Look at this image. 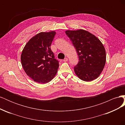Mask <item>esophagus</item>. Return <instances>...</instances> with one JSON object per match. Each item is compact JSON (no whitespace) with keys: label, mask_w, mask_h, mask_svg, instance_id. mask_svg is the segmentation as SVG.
<instances>
[{"label":"esophagus","mask_w":125,"mask_h":125,"mask_svg":"<svg viewBox=\"0 0 125 125\" xmlns=\"http://www.w3.org/2000/svg\"><path fill=\"white\" fill-rule=\"evenodd\" d=\"M68 60V58L67 57H66L65 59H63V62H67Z\"/></svg>","instance_id":"obj_1"}]
</instances>
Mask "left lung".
I'll return each instance as SVG.
<instances>
[{"label": "left lung", "mask_w": 125, "mask_h": 125, "mask_svg": "<svg viewBox=\"0 0 125 125\" xmlns=\"http://www.w3.org/2000/svg\"><path fill=\"white\" fill-rule=\"evenodd\" d=\"M76 49L79 61L74 67L77 76L83 81L96 79L103 70L106 62V52L103 45L97 37L83 30L66 31Z\"/></svg>", "instance_id": "1"}]
</instances>
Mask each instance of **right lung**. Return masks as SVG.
Returning a JSON list of instances; mask_svg holds the SVG:
<instances>
[{
	"label": "right lung",
	"mask_w": 125,
	"mask_h": 125,
	"mask_svg": "<svg viewBox=\"0 0 125 125\" xmlns=\"http://www.w3.org/2000/svg\"><path fill=\"white\" fill-rule=\"evenodd\" d=\"M56 32H41L33 37L21 56L22 67L28 76L39 83L51 81L57 72L59 61L55 58L51 45Z\"/></svg>",
	"instance_id": "obj_1"
}]
</instances>
